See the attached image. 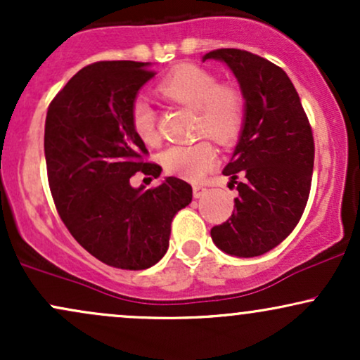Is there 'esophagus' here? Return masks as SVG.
<instances>
[{
	"mask_svg": "<svg viewBox=\"0 0 360 360\" xmlns=\"http://www.w3.org/2000/svg\"><path fill=\"white\" fill-rule=\"evenodd\" d=\"M193 194H194V198H203L206 194V188L203 184H194L193 186Z\"/></svg>",
	"mask_w": 360,
	"mask_h": 360,
	"instance_id": "34e87169",
	"label": "esophagus"
}]
</instances>
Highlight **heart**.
<instances>
[{"mask_svg": "<svg viewBox=\"0 0 360 360\" xmlns=\"http://www.w3.org/2000/svg\"><path fill=\"white\" fill-rule=\"evenodd\" d=\"M157 91L167 101L193 110L194 135L210 137L220 146H232L240 137L245 123V98L232 84H221L213 72L200 65L184 64L176 68ZM131 128L146 146L160 142L157 115L146 98L131 105ZM159 162L169 174L188 181L201 179L217 164V150L206 139L188 146H171L159 154Z\"/></svg>", "mask_w": 360, "mask_h": 360, "instance_id": "heart-1", "label": "heart"}]
</instances>
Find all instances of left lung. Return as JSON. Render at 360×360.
Returning <instances> with one entry per match:
<instances>
[{
	"instance_id": "left-lung-1",
	"label": "left lung",
	"mask_w": 360,
	"mask_h": 360,
	"mask_svg": "<svg viewBox=\"0 0 360 360\" xmlns=\"http://www.w3.org/2000/svg\"><path fill=\"white\" fill-rule=\"evenodd\" d=\"M206 59L225 62L245 98L243 130L223 169L238 198L212 238L226 254L255 257L279 245L304 212L315 160L311 125L279 65L240 49H217Z\"/></svg>"
}]
</instances>
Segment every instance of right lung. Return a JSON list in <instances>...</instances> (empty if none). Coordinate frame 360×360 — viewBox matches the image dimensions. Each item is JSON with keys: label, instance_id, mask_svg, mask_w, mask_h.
Here are the masks:
<instances>
[{"label": "right lung", "instance_id": "right-lung-1", "mask_svg": "<svg viewBox=\"0 0 360 360\" xmlns=\"http://www.w3.org/2000/svg\"><path fill=\"white\" fill-rule=\"evenodd\" d=\"M148 62L103 60L82 68L51 101L45 162L62 221L91 255L117 269H148L169 247L172 218L191 203L193 188L167 177L131 188L135 172L159 177L131 128V105L155 72Z\"/></svg>", "mask_w": 360, "mask_h": 360}]
</instances>
